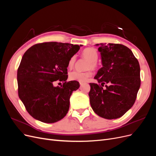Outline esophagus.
<instances>
[{
  "instance_id": "34e87169",
  "label": "esophagus",
  "mask_w": 156,
  "mask_h": 156,
  "mask_svg": "<svg viewBox=\"0 0 156 156\" xmlns=\"http://www.w3.org/2000/svg\"><path fill=\"white\" fill-rule=\"evenodd\" d=\"M84 83V82H83V81H79V84H80V85H82V84H83Z\"/></svg>"
}]
</instances>
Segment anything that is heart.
<instances>
[{
    "label": "heart",
    "mask_w": 156,
    "mask_h": 156,
    "mask_svg": "<svg viewBox=\"0 0 156 156\" xmlns=\"http://www.w3.org/2000/svg\"><path fill=\"white\" fill-rule=\"evenodd\" d=\"M82 56L84 58L88 60L89 62L87 65V69H94L97 67V60L98 58V53L96 49L94 48H87L84 49L82 52ZM76 61V56L75 55L72 56L68 61V67L72 68ZM92 72L90 70L87 71V72H77V71H73L70 72L69 74V78L72 81H86L91 76Z\"/></svg>",
    "instance_id": "b5f03b06"
}]
</instances>
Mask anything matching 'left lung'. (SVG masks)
<instances>
[{
  "label": "left lung",
  "mask_w": 156,
  "mask_h": 156,
  "mask_svg": "<svg viewBox=\"0 0 156 156\" xmlns=\"http://www.w3.org/2000/svg\"><path fill=\"white\" fill-rule=\"evenodd\" d=\"M102 68L90 83L88 96L94 112L112 120L123 116L133 105L140 86V66L132 51L116 44H100ZM106 84L105 89H103Z\"/></svg>",
  "instance_id": "obj_1"
}]
</instances>
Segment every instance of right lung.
I'll use <instances>...</instances> for the list:
<instances>
[{
    "instance_id": "1",
    "label": "right lung",
    "mask_w": 156,
    "mask_h": 156,
    "mask_svg": "<svg viewBox=\"0 0 156 156\" xmlns=\"http://www.w3.org/2000/svg\"><path fill=\"white\" fill-rule=\"evenodd\" d=\"M82 45L45 42L32 46L23 55L17 69L18 95L27 112L44 123H55L66 115L69 98L79 87L67 82L69 58ZM56 80L62 86L54 87Z\"/></svg>"
}]
</instances>
